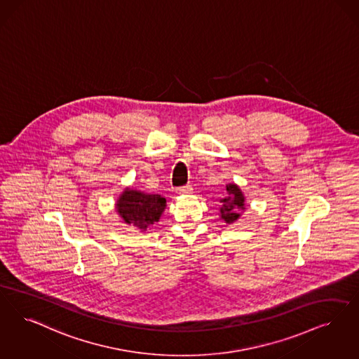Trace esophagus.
Wrapping results in <instances>:
<instances>
[{"instance_id": "esophagus-1", "label": "esophagus", "mask_w": 359, "mask_h": 359, "mask_svg": "<svg viewBox=\"0 0 359 359\" xmlns=\"http://www.w3.org/2000/svg\"><path fill=\"white\" fill-rule=\"evenodd\" d=\"M192 192V188L189 186L180 187L176 189V194L179 195H189Z\"/></svg>"}]
</instances>
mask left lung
Masks as SVG:
<instances>
[{"label": "left lung", "mask_w": 359, "mask_h": 359, "mask_svg": "<svg viewBox=\"0 0 359 359\" xmlns=\"http://www.w3.org/2000/svg\"><path fill=\"white\" fill-rule=\"evenodd\" d=\"M219 216L226 224H232L241 219L245 211V196L241 187L235 183L226 184V196L219 199Z\"/></svg>", "instance_id": "obj_1"}]
</instances>
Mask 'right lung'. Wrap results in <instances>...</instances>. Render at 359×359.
Returning <instances> with one entry per match:
<instances>
[{
	"mask_svg": "<svg viewBox=\"0 0 359 359\" xmlns=\"http://www.w3.org/2000/svg\"><path fill=\"white\" fill-rule=\"evenodd\" d=\"M167 207V201L158 194L124 188L115 203V210L121 220L139 232L151 230L158 223Z\"/></svg>",
	"mask_w": 359,
	"mask_h": 359,
	"instance_id": "add662e5",
	"label": "right lung"
}]
</instances>
